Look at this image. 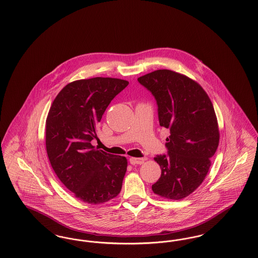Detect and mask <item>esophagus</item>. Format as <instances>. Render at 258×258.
<instances>
[{"mask_svg":"<svg viewBox=\"0 0 258 258\" xmlns=\"http://www.w3.org/2000/svg\"><path fill=\"white\" fill-rule=\"evenodd\" d=\"M144 161H145V159H138V158H131V159H130V162H131L133 165H135V164H142Z\"/></svg>","mask_w":258,"mask_h":258,"instance_id":"obj_1","label":"esophagus"}]
</instances>
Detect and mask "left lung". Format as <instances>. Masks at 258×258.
I'll list each match as a JSON object with an SVG mask.
<instances>
[{"mask_svg": "<svg viewBox=\"0 0 258 258\" xmlns=\"http://www.w3.org/2000/svg\"><path fill=\"white\" fill-rule=\"evenodd\" d=\"M157 100L161 126L168 128L167 155L157 156L160 178L152 185L160 197L180 200L204 181L220 141L212 101L197 81L169 70H158L138 78Z\"/></svg>", "mask_w": 258, "mask_h": 258, "instance_id": "8db88e82", "label": "left lung"}]
</instances>
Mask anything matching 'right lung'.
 <instances>
[{"label": "right lung", "instance_id": "add662e5", "mask_svg": "<svg viewBox=\"0 0 258 258\" xmlns=\"http://www.w3.org/2000/svg\"><path fill=\"white\" fill-rule=\"evenodd\" d=\"M128 85L123 79L94 77L63 87L46 118L45 142L51 166L74 197L100 204L117 197L127 167L124 157L91 144L111 100Z\"/></svg>", "mask_w": 258, "mask_h": 258}]
</instances>
